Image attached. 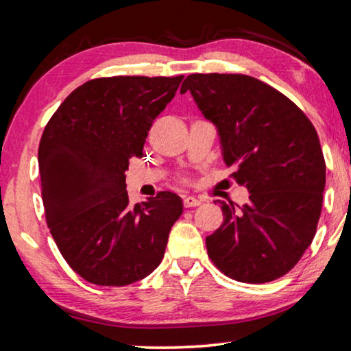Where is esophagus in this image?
Segmentation results:
<instances>
[{
    "instance_id": "esophagus-1",
    "label": "esophagus",
    "mask_w": 351,
    "mask_h": 351,
    "mask_svg": "<svg viewBox=\"0 0 351 351\" xmlns=\"http://www.w3.org/2000/svg\"><path fill=\"white\" fill-rule=\"evenodd\" d=\"M184 207H197L201 204V199L195 198V197H184Z\"/></svg>"
}]
</instances>
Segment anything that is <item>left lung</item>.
<instances>
[{
  "label": "left lung",
  "instance_id": "left-lung-1",
  "mask_svg": "<svg viewBox=\"0 0 351 351\" xmlns=\"http://www.w3.org/2000/svg\"><path fill=\"white\" fill-rule=\"evenodd\" d=\"M186 91L215 123L226 165L251 193L241 207L215 201L224 219L206 237L207 254L237 282L276 280L316 235L325 189L316 128L293 100L249 75L190 74Z\"/></svg>",
  "mask_w": 351,
  "mask_h": 351
}]
</instances>
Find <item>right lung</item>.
<instances>
[{"instance_id":"right-lung-1","label":"right lung","mask_w":351,"mask_h":351,"mask_svg":"<svg viewBox=\"0 0 351 351\" xmlns=\"http://www.w3.org/2000/svg\"><path fill=\"white\" fill-rule=\"evenodd\" d=\"M184 75L100 77L69 94L38 147L46 223L66 263L86 282L125 287L164 257L182 213L176 193L130 206L125 170Z\"/></svg>"}]
</instances>
